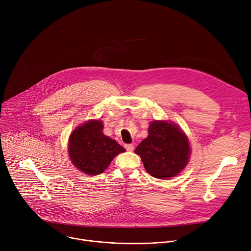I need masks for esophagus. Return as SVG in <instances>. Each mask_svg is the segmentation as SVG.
<instances>
[{
  "label": "esophagus",
  "mask_w": 251,
  "mask_h": 251,
  "mask_svg": "<svg viewBox=\"0 0 251 251\" xmlns=\"http://www.w3.org/2000/svg\"><path fill=\"white\" fill-rule=\"evenodd\" d=\"M124 147L127 151H133L134 150V145L133 144H126Z\"/></svg>",
  "instance_id": "1"
}]
</instances>
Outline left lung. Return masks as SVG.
Instances as JSON below:
<instances>
[{"label": "left lung", "instance_id": "obj_1", "mask_svg": "<svg viewBox=\"0 0 251 251\" xmlns=\"http://www.w3.org/2000/svg\"><path fill=\"white\" fill-rule=\"evenodd\" d=\"M148 133L135 150L146 171L152 176L164 180L181 173L191 155L186 134L174 123L157 120L151 122Z\"/></svg>", "mask_w": 251, "mask_h": 251}]
</instances>
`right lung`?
Here are the masks:
<instances>
[{"instance_id": "add662e5", "label": "right lung", "mask_w": 251, "mask_h": 251, "mask_svg": "<svg viewBox=\"0 0 251 251\" xmlns=\"http://www.w3.org/2000/svg\"><path fill=\"white\" fill-rule=\"evenodd\" d=\"M125 149L103 134V122L89 120L70 134L68 153L73 164L89 176L102 174L114 157Z\"/></svg>"}]
</instances>
